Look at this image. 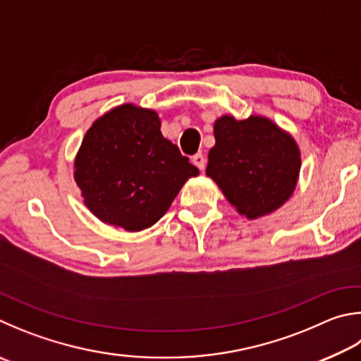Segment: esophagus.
Instances as JSON below:
<instances>
[{
    "mask_svg": "<svg viewBox=\"0 0 361 361\" xmlns=\"http://www.w3.org/2000/svg\"><path fill=\"white\" fill-rule=\"evenodd\" d=\"M192 164L200 170V172H203V170H205V156H203L202 153H197L195 156H192Z\"/></svg>",
    "mask_w": 361,
    "mask_h": 361,
    "instance_id": "1",
    "label": "esophagus"
}]
</instances>
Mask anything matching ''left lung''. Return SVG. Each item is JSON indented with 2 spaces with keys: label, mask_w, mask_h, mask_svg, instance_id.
Instances as JSON below:
<instances>
[{
  "label": "left lung",
  "mask_w": 361,
  "mask_h": 361,
  "mask_svg": "<svg viewBox=\"0 0 361 361\" xmlns=\"http://www.w3.org/2000/svg\"><path fill=\"white\" fill-rule=\"evenodd\" d=\"M207 176L247 219L271 214L292 197L301 167L298 143L270 118L251 115L214 121Z\"/></svg>",
  "instance_id": "8db88e82"
}]
</instances>
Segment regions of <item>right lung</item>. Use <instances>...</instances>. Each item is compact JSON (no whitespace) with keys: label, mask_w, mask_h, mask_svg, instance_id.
Segmentation results:
<instances>
[{"label":"right lung","mask_w":361,"mask_h":361,"mask_svg":"<svg viewBox=\"0 0 361 361\" xmlns=\"http://www.w3.org/2000/svg\"><path fill=\"white\" fill-rule=\"evenodd\" d=\"M199 175L161 133L152 109L123 104L97 118L74 159L83 203L104 224L140 232L156 224Z\"/></svg>","instance_id":"right-lung-1"}]
</instances>
